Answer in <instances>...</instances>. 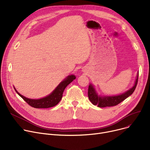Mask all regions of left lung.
I'll use <instances>...</instances> for the list:
<instances>
[{
  "label": "left lung",
  "instance_id": "obj_1",
  "mask_svg": "<svg viewBox=\"0 0 150 150\" xmlns=\"http://www.w3.org/2000/svg\"><path fill=\"white\" fill-rule=\"evenodd\" d=\"M138 77L139 74L137 75L136 80L135 82V84L133 87L128 91L127 92H125L120 96H109V97H100L97 95L95 89L93 86L90 84L88 88V97L91 103L94 105H97L100 108H105V107H109L116 106L120 103L122 101L125 100L126 98L130 96L131 94L134 92L137 84L138 82Z\"/></svg>",
  "mask_w": 150,
  "mask_h": 150
}]
</instances>
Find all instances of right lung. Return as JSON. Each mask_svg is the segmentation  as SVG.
Segmentation results:
<instances>
[{
    "instance_id": "1",
    "label": "right lung",
    "mask_w": 150,
    "mask_h": 150,
    "mask_svg": "<svg viewBox=\"0 0 150 150\" xmlns=\"http://www.w3.org/2000/svg\"><path fill=\"white\" fill-rule=\"evenodd\" d=\"M75 78L76 77L73 75L67 76L66 79L62 81L49 96L39 100L27 98L21 95L16 90L14 89L18 95L31 107L35 108H49L56 106L59 103L62 97V93L65 88L67 85L75 79Z\"/></svg>"
}]
</instances>
